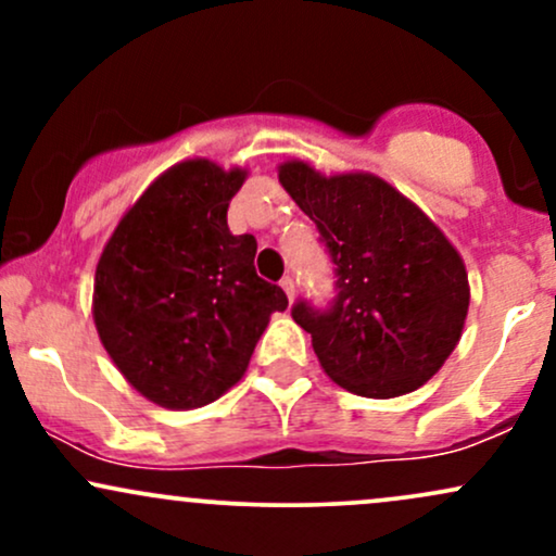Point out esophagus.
<instances>
[{"instance_id": "obj_1", "label": "esophagus", "mask_w": 556, "mask_h": 556, "mask_svg": "<svg viewBox=\"0 0 556 556\" xmlns=\"http://www.w3.org/2000/svg\"><path fill=\"white\" fill-rule=\"evenodd\" d=\"M282 290L287 292V298H295V279H292V277H285L282 279Z\"/></svg>"}]
</instances>
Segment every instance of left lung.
<instances>
[{
	"label": "left lung",
	"instance_id": "8db88e82",
	"mask_svg": "<svg viewBox=\"0 0 556 556\" xmlns=\"http://www.w3.org/2000/svg\"><path fill=\"white\" fill-rule=\"evenodd\" d=\"M334 266V298H300L292 318L311 331L329 379L361 397H400L442 368L468 316L463 258L442 229L374 175L321 177L279 169Z\"/></svg>",
	"mask_w": 556,
	"mask_h": 556
}]
</instances>
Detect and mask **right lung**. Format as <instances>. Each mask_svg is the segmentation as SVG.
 Returning <instances> with one entry per match:
<instances>
[{
    "label": "right lung",
    "instance_id": "right-lung-1",
    "mask_svg": "<svg viewBox=\"0 0 556 556\" xmlns=\"http://www.w3.org/2000/svg\"><path fill=\"white\" fill-rule=\"evenodd\" d=\"M245 172L185 162L123 216L96 266L93 321L110 358L143 397L201 407L245 374L279 285L256 274V238L232 235L227 208Z\"/></svg>",
    "mask_w": 556,
    "mask_h": 556
}]
</instances>
